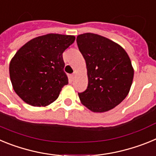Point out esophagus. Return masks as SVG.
<instances>
[{
    "instance_id": "esophagus-1",
    "label": "esophagus",
    "mask_w": 156,
    "mask_h": 156,
    "mask_svg": "<svg viewBox=\"0 0 156 156\" xmlns=\"http://www.w3.org/2000/svg\"><path fill=\"white\" fill-rule=\"evenodd\" d=\"M70 77H71L72 80H74L75 79L76 77V73H72L71 75H70Z\"/></svg>"
}]
</instances>
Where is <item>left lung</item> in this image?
Wrapping results in <instances>:
<instances>
[{
  "label": "left lung",
  "instance_id": "8db88e82",
  "mask_svg": "<svg viewBox=\"0 0 156 156\" xmlns=\"http://www.w3.org/2000/svg\"><path fill=\"white\" fill-rule=\"evenodd\" d=\"M76 43L86 62L88 85L78 93L81 103L94 112L109 111L127 96L133 69L126 51L98 34L77 36Z\"/></svg>",
  "mask_w": 156,
  "mask_h": 156
}]
</instances>
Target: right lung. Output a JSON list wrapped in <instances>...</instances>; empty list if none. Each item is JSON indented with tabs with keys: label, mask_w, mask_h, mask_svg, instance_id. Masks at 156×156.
I'll return each instance as SVG.
<instances>
[{
	"label": "right lung",
	"mask_w": 156,
	"mask_h": 156,
	"mask_svg": "<svg viewBox=\"0 0 156 156\" xmlns=\"http://www.w3.org/2000/svg\"><path fill=\"white\" fill-rule=\"evenodd\" d=\"M70 35L49 34L23 45L11 60L9 74L19 97L33 106H47L68 84L62 53L74 42Z\"/></svg>",
	"instance_id": "1"
}]
</instances>
